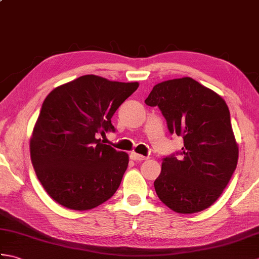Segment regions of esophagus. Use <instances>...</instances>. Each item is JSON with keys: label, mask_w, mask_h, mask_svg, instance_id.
Listing matches in <instances>:
<instances>
[{"label": "esophagus", "mask_w": 259, "mask_h": 259, "mask_svg": "<svg viewBox=\"0 0 259 259\" xmlns=\"http://www.w3.org/2000/svg\"><path fill=\"white\" fill-rule=\"evenodd\" d=\"M130 159H133V160H136V161H141V160H146V159H148V157L139 155V153H136V152H131Z\"/></svg>", "instance_id": "34e87169"}]
</instances>
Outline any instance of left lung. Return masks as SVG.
<instances>
[{
  "label": "left lung",
  "mask_w": 259,
  "mask_h": 259,
  "mask_svg": "<svg viewBox=\"0 0 259 259\" xmlns=\"http://www.w3.org/2000/svg\"><path fill=\"white\" fill-rule=\"evenodd\" d=\"M145 102L160 109L169 133L184 139L180 151L162 158L153 184L159 199L179 213L210 207L238 161L226 102L188 76L156 84Z\"/></svg>",
  "instance_id": "1"
}]
</instances>
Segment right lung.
I'll return each mask as SVG.
<instances>
[{
    "label": "right lung",
    "instance_id": "add662e5",
    "mask_svg": "<svg viewBox=\"0 0 259 259\" xmlns=\"http://www.w3.org/2000/svg\"><path fill=\"white\" fill-rule=\"evenodd\" d=\"M138 87L87 74L49 93L30 150L37 179L53 200L88 210L114 195L129 157L98 138L114 133L112 115Z\"/></svg>",
    "mask_w": 259,
    "mask_h": 259
}]
</instances>
